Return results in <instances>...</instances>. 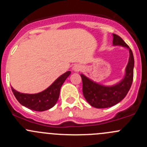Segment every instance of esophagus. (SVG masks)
<instances>
[{
	"instance_id": "obj_1",
	"label": "esophagus",
	"mask_w": 147,
	"mask_h": 147,
	"mask_svg": "<svg viewBox=\"0 0 147 147\" xmlns=\"http://www.w3.org/2000/svg\"><path fill=\"white\" fill-rule=\"evenodd\" d=\"M82 69H83V67L81 65H79V64H76V65H75L74 66V68H73V70H74V71H75V72H79V71H82Z\"/></svg>"
}]
</instances>
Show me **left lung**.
Returning <instances> with one entry per match:
<instances>
[{
    "instance_id": "left-lung-1",
    "label": "left lung",
    "mask_w": 147,
    "mask_h": 147,
    "mask_svg": "<svg viewBox=\"0 0 147 147\" xmlns=\"http://www.w3.org/2000/svg\"><path fill=\"white\" fill-rule=\"evenodd\" d=\"M114 45H121L129 50V61L125 68V76L120 83L113 86L98 84L81 74L83 84V94L86 101L97 108H106L118 104L126 96L134 79V58L132 50L120 36L113 34Z\"/></svg>"
}]
</instances>
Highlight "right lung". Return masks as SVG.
Returning <instances> with one entry per match:
<instances>
[{"mask_svg": "<svg viewBox=\"0 0 147 147\" xmlns=\"http://www.w3.org/2000/svg\"><path fill=\"white\" fill-rule=\"evenodd\" d=\"M70 74L71 71L65 72L58 77L47 89L38 94H29L20 93L13 87H11V90L16 100L23 106L34 111H45L56 104L59 98L61 86Z\"/></svg>", "mask_w": 147, "mask_h": 147, "instance_id": "obj_1", "label": "right lung"}]
</instances>
